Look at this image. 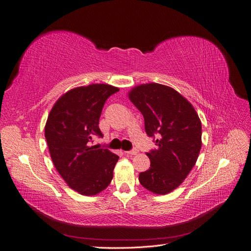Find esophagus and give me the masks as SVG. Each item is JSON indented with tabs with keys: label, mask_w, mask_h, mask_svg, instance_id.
Instances as JSON below:
<instances>
[{
	"label": "esophagus",
	"mask_w": 251,
	"mask_h": 251,
	"mask_svg": "<svg viewBox=\"0 0 251 251\" xmlns=\"http://www.w3.org/2000/svg\"><path fill=\"white\" fill-rule=\"evenodd\" d=\"M138 150L136 149V148H134V149H132L131 151H126V154H127V155H136V154H138Z\"/></svg>",
	"instance_id": "esophagus-1"
}]
</instances>
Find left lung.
<instances>
[{"label": "left lung", "mask_w": 251, "mask_h": 251, "mask_svg": "<svg viewBox=\"0 0 251 251\" xmlns=\"http://www.w3.org/2000/svg\"><path fill=\"white\" fill-rule=\"evenodd\" d=\"M144 118V130L156 142L147 153L150 169L139 174L143 187L157 195L169 194L186 178L198 159L202 126L193 105L176 90L147 83L128 93Z\"/></svg>", "instance_id": "obj_1"}]
</instances>
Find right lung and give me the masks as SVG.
<instances>
[{"mask_svg": "<svg viewBox=\"0 0 251 251\" xmlns=\"http://www.w3.org/2000/svg\"><path fill=\"white\" fill-rule=\"evenodd\" d=\"M119 89L104 83L68 91L53 105L45 137L56 171L74 191L93 196L111 183L118 156L107 149L91 147L102 137L100 118L108 98Z\"/></svg>", "mask_w": 251, "mask_h": 251, "instance_id": "obj_1", "label": "right lung"}]
</instances>
